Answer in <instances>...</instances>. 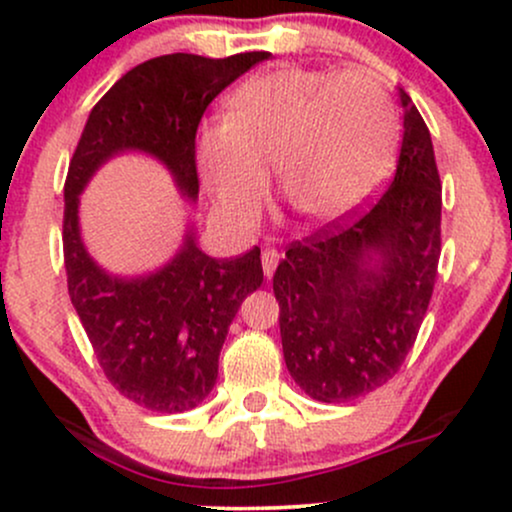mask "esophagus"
<instances>
[{
  "label": "esophagus",
  "mask_w": 512,
  "mask_h": 512,
  "mask_svg": "<svg viewBox=\"0 0 512 512\" xmlns=\"http://www.w3.org/2000/svg\"><path fill=\"white\" fill-rule=\"evenodd\" d=\"M276 264H279V252H276V250H264L262 252V269H264V276H267V279H272Z\"/></svg>",
  "instance_id": "1"
}]
</instances>
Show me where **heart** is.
Returning a JSON list of instances; mask_svg holds the SVG:
<instances>
[{
  "instance_id": "b5f03b06",
  "label": "heart",
  "mask_w": 512,
  "mask_h": 512,
  "mask_svg": "<svg viewBox=\"0 0 512 512\" xmlns=\"http://www.w3.org/2000/svg\"><path fill=\"white\" fill-rule=\"evenodd\" d=\"M397 146L395 105L373 76L279 67L233 91L228 120L199 127L195 163L228 221H252L274 163L303 219L337 223L383 185Z\"/></svg>"
}]
</instances>
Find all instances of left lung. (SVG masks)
<instances>
[{
    "label": "left lung",
    "instance_id": "1",
    "mask_svg": "<svg viewBox=\"0 0 512 512\" xmlns=\"http://www.w3.org/2000/svg\"><path fill=\"white\" fill-rule=\"evenodd\" d=\"M404 134L395 180L351 223L291 243L274 272L291 378L317 402L383 387L416 342L440 257V178L431 132L399 88Z\"/></svg>",
    "mask_w": 512,
    "mask_h": 512
}]
</instances>
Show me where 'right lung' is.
I'll list each match as a JSON object with an SVG mask.
<instances>
[{"instance_id": "1", "label": "right lung", "mask_w": 512, "mask_h": 512, "mask_svg": "<svg viewBox=\"0 0 512 512\" xmlns=\"http://www.w3.org/2000/svg\"><path fill=\"white\" fill-rule=\"evenodd\" d=\"M267 57L245 52L211 60L175 52L137 64L91 110L69 163L62 223L69 298L105 378L139 407L180 414L214 390L228 327L264 279L260 248L216 260L187 226L173 260L127 279L88 255L79 197L103 163L139 151L163 163L182 197L197 202L199 120L223 88Z\"/></svg>"}]
</instances>
